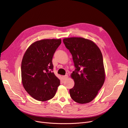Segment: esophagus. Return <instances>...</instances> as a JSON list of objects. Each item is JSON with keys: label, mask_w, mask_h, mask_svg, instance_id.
Listing matches in <instances>:
<instances>
[{"label": "esophagus", "mask_w": 128, "mask_h": 128, "mask_svg": "<svg viewBox=\"0 0 128 128\" xmlns=\"http://www.w3.org/2000/svg\"><path fill=\"white\" fill-rule=\"evenodd\" d=\"M62 77H63V80H66V79H68V75L63 76H62Z\"/></svg>", "instance_id": "34e87169"}]
</instances>
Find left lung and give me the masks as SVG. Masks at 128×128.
I'll use <instances>...</instances> for the list:
<instances>
[{
    "instance_id": "obj_1",
    "label": "left lung",
    "mask_w": 128,
    "mask_h": 128,
    "mask_svg": "<svg viewBox=\"0 0 128 128\" xmlns=\"http://www.w3.org/2000/svg\"><path fill=\"white\" fill-rule=\"evenodd\" d=\"M63 42L71 53L76 68L70 75L75 82L70 90V97L79 104L89 103L105 82L102 52L92 40L82 37L64 38Z\"/></svg>"
}]
</instances>
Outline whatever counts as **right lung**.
Segmentation results:
<instances>
[{
	"label": "right lung",
	"instance_id": "right-lung-1",
	"mask_svg": "<svg viewBox=\"0 0 128 128\" xmlns=\"http://www.w3.org/2000/svg\"><path fill=\"white\" fill-rule=\"evenodd\" d=\"M61 39H42L32 43L25 52L21 64L22 82L34 98L46 101L55 96L60 79L52 72V58Z\"/></svg>",
	"mask_w": 128,
	"mask_h": 128
}]
</instances>
